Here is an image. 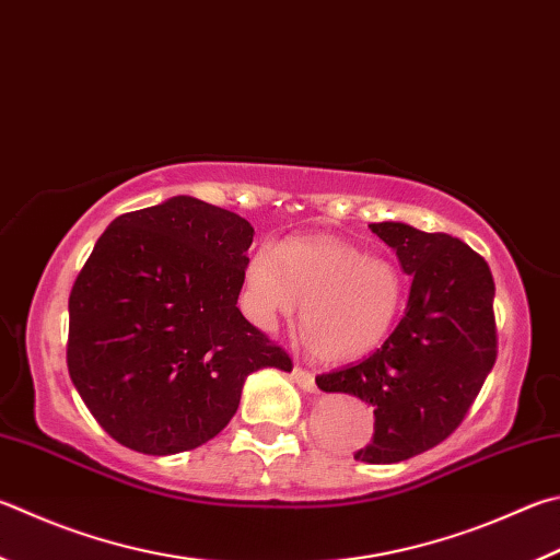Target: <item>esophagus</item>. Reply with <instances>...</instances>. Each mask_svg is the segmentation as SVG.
<instances>
[{"label": "esophagus", "mask_w": 560, "mask_h": 560, "mask_svg": "<svg viewBox=\"0 0 560 560\" xmlns=\"http://www.w3.org/2000/svg\"><path fill=\"white\" fill-rule=\"evenodd\" d=\"M293 382H296L303 392H315V389H318V386H315L313 374L308 370H303V368L293 370Z\"/></svg>", "instance_id": "1"}]
</instances>
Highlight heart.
<instances>
[{
	"mask_svg": "<svg viewBox=\"0 0 560 560\" xmlns=\"http://www.w3.org/2000/svg\"><path fill=\"white\" fill-rule=\"evenodd\" d=\"M299 313V340L323 362H350L389 335L404 301V277L338 237H291L254 249L240 281V308L259 330Z\"/></svg>",
	"mask_w": 560,
	"mask_h": 560,
	"instance_id": "b5f03b06",
	"label": "heart"
}]
</instances>
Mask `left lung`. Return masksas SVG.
I'll return each mask as SVG.
<instances>
[{"instance_id":"left-lung-1","label":"left lung","mask_w":560,"mask_h":560,"mask_svg":"<svg viewBox=\"0 0 560 560\" xmlns=\"http://www.w3.org/2000/svg\"><path fill=\"white\" fill-rule=\"evenodd\" d=\"M370 230L411 277L406 313L377 352L315 384L372 404L374 435L354 460L382 465L439 445L470 411L497 360L494 281L480 254L443 232L406 222Z\"/></svg>"}]
</instances>
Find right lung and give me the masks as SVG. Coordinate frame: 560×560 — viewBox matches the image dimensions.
Segmentation results:
<instances>
[{
    "instance_id": "add662e5",
    "label": "right lung",
    "mask_w": 560,
    "mask_h": 560,
    "mask_svg": "<svg viewBox=\"0 0 560 560\" xmlns=\"http://www.w3.org/2000/svg\"><path fill=\"white\" fill-rule=\"evenodd\" d=\"M252 237L237 212L174 196L97 240L68 299V372L117 443L198 448L235 416L252 372H291L237 308Z\"/></svg>"
}]
</instances>
